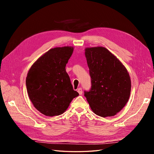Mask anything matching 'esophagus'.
Returning a JSON list of instances; mask_svg holds the SVG:
<instances>
[{
    "mask_svg": "<svg viewBox=\"0 0 154 154\" xmlns=\"http://www.w3.org/2000/svg\"><path fill=\"white\" fill-rule=\"evenodd\" d=\"M77 91H78V92L79 93V94H80V95H82V94L83 91H82V88H78Z\"/></svg>",
    "mask_w": 154,
    "mask_h": 154,
    "instance_id": "esophagus-1",
    "label": "esophagus"
}]
</instances>
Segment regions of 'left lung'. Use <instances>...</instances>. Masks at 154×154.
<instances>
[{
	"label": "left lung",
	"instance_id": "obj_1",
	"mask_svg": "<svg viewBox=\"0 0 154 154\" xmlns=\"http://www.w3.org/2000/svg\"><path fill=\"white\" fill-rule=\"evenodd\" d=\"M85 51L92 85L84 96L96 115L103 118L115 116L130 96L131 80L127 70L105 48H87Z\"/></svg>",
	"mask_w": 154,
	"mask_h": 154
}]
</instances>
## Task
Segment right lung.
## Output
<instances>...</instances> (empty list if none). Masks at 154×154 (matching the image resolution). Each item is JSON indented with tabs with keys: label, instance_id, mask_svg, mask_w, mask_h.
<instances>
[{
	"label": "right lung",
	"instance_id": "1",
	"mask_svg": "<svg viewBox=\"0 0 154 154\" xmlns=\"http://www.w3.org/2000/svg\"><path fill=\"white\" fill-rule=\"evenodd\" d=\"M74 48L51 49L32 65L26 77L29 98L40 113L53 116L62 114L79 94L74 91L66 66Z\"/></svg>",
	"mask_w": 154,
	"mask_h": 154
}]
</instances>
